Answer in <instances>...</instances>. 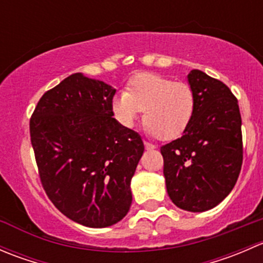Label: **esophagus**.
Returning a JSON list of instances; mask_svg holds the SVG:
<instances>
[{"instance_id":"esophagus-1","label":"esophagus","mask_w":263,"mask_h":263,"mask_svg":"<svg viewBox=\"0 0 263 263\" xmlns=\"http://www.w3.org/2000/svg\"><path fill=\"white\" fill-rule=\"evenodd\" d=\"M144 144H145V147H146V150H153V148H155V145L150 144V142L144 141Z\"/></svg>"}]
</instances>
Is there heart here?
Returning a JSON list of instances; mask_svg holds the SVG:
<instances>
[{
  "label": "heart",
  "instance_id": "b5f03b06",
  "mask_svg": "<svg viewBox=\"0 0 263 263\" xmlns=\"http://www.w3.org/2000/svg\"><path fill=\"white\" fill-rule=\"evenodd\" d=\"M195 94L190 85L174 82L158 73H137L127 91L113 98V112L119 122L132 127L144 110V123L150 135L172 140L185 131L195 113Z\"/></svg>",
  "mask_w": 263,
  "mask_h": 263
}]
</instances>
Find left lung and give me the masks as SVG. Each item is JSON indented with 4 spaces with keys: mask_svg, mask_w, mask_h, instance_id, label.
Instances as JSON below:
<instances>
[{
    "mask_svg": "<svg viewBox=\"0 0 263 263\" xmlns=\"http://www.w3.org/2000/svg\"><path fill=\"white\" fill-rule=\"evenodd\" d=\"M195 113L182 137L160 147L168 195L176 206L202 213L230 193L243 163L242 117L237 98L200 70L188 73Z\"/></svg>",
    "mask_w": 263,
    "mask_h": 263,
    "instance_id": "8db88e82",
    "label": "left lung"
}]
</instances>
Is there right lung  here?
Masks as SVG:
<instances>
[{
    "label": "right lung",
    "mask_w": 263,
    "mask_h": 263,
    "mask_svg": "<svg viewBox=\"0 0 263 263\" xmlns=\"http://www.w3.org/2000/svg\"><path fill=\"white\" fill-rule=\"evenodd\" d=\"M116 89L72 73L39 99L30 140L53 205L89 228L116 224L132 203L129 184L144 153L139 134L113 118Z\"/></svg>",
    "instance_id": "1"
}]
</instances>
